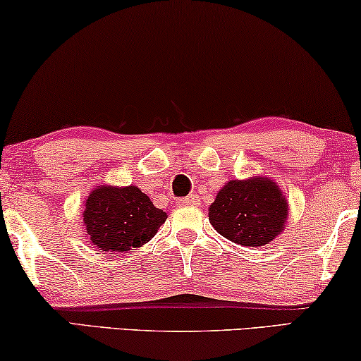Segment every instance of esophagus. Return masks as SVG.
Masks as SVG:
<instances>
[{
  "mask_svg": "<svg viewBox=\"0 0 361 361\" xmlns=\"http://www.w3.org/2000/svg\"><path fill=\"white\" fill-rule=\"evenodd\" d=\"M181 204H185V206H197V197L196 196H188L181 201Z\"/></svg>",
  "mask_w": 361,
  "mask_h": 361,
  "instance_id": "esophagus-1",
  "label": "esophagus"
}]
</instances>
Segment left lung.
<instances>
[{
    "instance_id": "obj_1",
    "label": "left lung",
    "mask_w": 361,
    "mask_h": 361,
    "mask_svg": "<svg viewBox=\"0 0 361 361\" xmlns=\"http://www.w3.org/2000/svg\"><path fill=\"white\" fill-rule=\"evenodd\" d=\"M287 219V197L269 176L230 180L209 206V222L220 235L252 248L276 240Z\"/></svg>"
}]
</instances>
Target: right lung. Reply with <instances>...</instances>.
<instances>
[{
  "label": "right lung",
  "instance_id": "add662e5",
  "mask_svg": "<svg viewBox=\"0 0 361 361\" xmlns=\"http://www.w3.org/2000/svg\"><path fill=\"white\" fill-rule=\"evenodd\" d=\"M82 224L90 245L109 252H126L146 245L165 224L157 209L137 186L100 185L84 201Z\"/></svg>",
  "mask_w": 361,
  "mask_h": 361
}]
</instances>
